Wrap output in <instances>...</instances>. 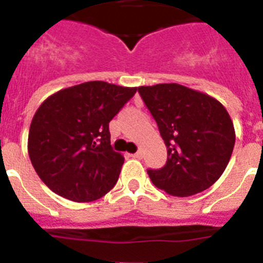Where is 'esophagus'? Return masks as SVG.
I'll return each mask as SVG.
<instances>
[{"instance_id": "esophagus-1", "label": "esophagus", "mask_w": 263, "mask_h": 263, "mask_svg": "<svg viewBox=\"0 0 263 263\" xmlns=\"http://www.w3.org/2000/svg\"><path fill=\"white\" fill-rule=\"evenodd\" d=\"M132 157H133V158H137V159H141V158H142V152H141V150H138V152H137L136 154L132 155Z\"/></svg>"}]
</instances>
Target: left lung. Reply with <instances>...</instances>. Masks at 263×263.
Segmentation results:
<instances>
[{"label": "left lung", "instance_id": "1", "mask_svg": "<svg viewBox=\"0 0 263 263\" xmlns=\"http://www.w3.org/2000/svg\"><path fill=\"white\" fill-rule=\"evenodd\" d=\"M138 92L157 121L167 146V162L147 170L152 182L173 196L210 188L227 168L236 133L218 100L176 83L143 85Z\"/></svg>", "mask_w": 263, "mask_h": 263}]
</instances>
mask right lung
I'll list each match as a JSON object with an SVG mask.
<instances>
[{"label": "right lung", "mask_w": 263, "mask_h": 263, "mask_svg": "<svg viewBox=\"0 0 263 263\" xmlns=\"http://www.w3.org/2000/svg\"><path fill=\"white\" fill-rule=\"evenodd\" d=\"M136 92V87L87 81L41 104L30 125L27 152L51 191L88 203L115 187L125 158L111 148L109 122Z\"/></svg>", "instance_id": "1"}]
</instances>
